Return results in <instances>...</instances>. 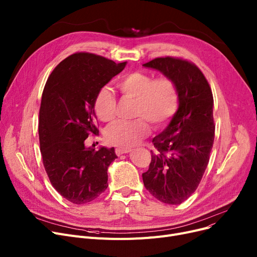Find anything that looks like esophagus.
<instances>
[{
	"instance_id": "1",
	"label": "esophagus",
	"mask_w": 257,
	"mask_h": 257,
	"mask_svg": "<svg viewBox=\"0 0 257 257\" xmlns=\"http://www.w3.org/2000/svg\"><path fill=\"white\" fill-rule=\"evenodd\" d=\"M130 151H131V149H129V148H116V149H115V154L116 155H121V154L129 153Z\"/></svg>"
}]
</instances>
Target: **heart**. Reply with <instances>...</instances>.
<instances>
[{
  "label": "heart",
  "mask_w": 257,
  "mask_h": 257,
  "mask_svg": "<svg viewBox=\"0 0 257 257\" xmlns=\"http://www.w3.org/2000/svg\"><path fill=\"white\" fill-rule=\"evenodd\" d=\"M121 94L136 99L133 120H116L105 130L108 144L120 148L132 147L146 138L150 125L164 128L179 107V91L175 81L169 77L153 78L152 75L137 71L121 76L116 82ZM116 101L109 87H102L93 102V110L102 121H111L115 116Z\"/></svg>",
  "instance_id": "obj_1"
}]
</instances>
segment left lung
<instances>
[{"label": "left lung", "instance_id": "1", "mask_svg": "<svg viewBox=\"0 0 257 257\" xmlns=\"http://www.w3.org/2000/svg\"><path fill=\"white\" fill-rule=\"evenodd\" d=\"M173 79L179 91L178 110L152 143L147 191L166 204H181L203 177L214 141L213 97L199 67L182 58L158 57L143 64Z\"/></svg>", "mask_w": 257, "mask_h": 257}]
</instances>
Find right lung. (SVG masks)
<instances>
[{
	"label": "right lung",
	"mask_w": 257,
	"mask_h": 257,
	"mask_svg": "<svg viewBox=\"0 0 257 257\" xmlns=\"http://www.w3.org/2000/svg\"><path fill=\"white\" fill-rule=\"evenodd\" d=\"M91 53H75L49 76L39 109L38 134L43 164L53 187L74 204H85L107 188V169L116 158L114 148H86L97 136L93 102L98 91L125 69Z\"/></svg>",
	"instance_id": "obj_1"
}]
</instances>
